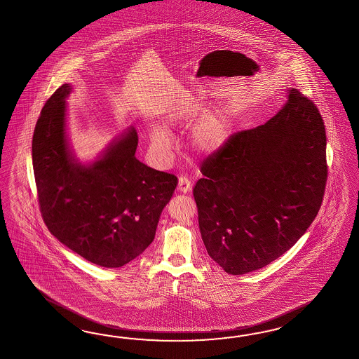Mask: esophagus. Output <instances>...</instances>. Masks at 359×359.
Here are the masks:
<instances>
[{
  "mask_svg": "<svg viewBox=\"0 0 359 359\" xmlns=\"http://www.w3.org/2000/svg\"><path fill=\"white\" fill-rule=\"evenodd\" d=\"M177 189L183 193L191 192L192 182L187 176H180L179 177V183H177Z\"/></svg>",
  "mask_w": 359,
  "mask_h": 359,
  "instance_id": "esophagus-1",
  "label": "esophagus"
}]
</instances>
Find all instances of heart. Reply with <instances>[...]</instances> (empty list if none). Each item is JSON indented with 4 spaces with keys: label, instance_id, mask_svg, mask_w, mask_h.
Returning a JSON list of instances; mask_svg holds the SVG:
<instances>
[{
    "label": "heart",
    "instance_id": "obj_1",
    "mask_svg": "<svg viewBox=\"0 0 359 359\" xmlns=\"http://www.w3.org/2000/svg\"><path fill=\"white\" fill-rule=\"evenodd\" d=\"M183 121L180 116H172L171 122L179 123ZM229 133V119L228 115L223 111L209 115L203 122L197 127L194 132V144L203 151H212L220 148ZM150 137L153 145L161 151H168L172 148V136L162 126H154L150 130Z\"/></svg>",
    "mask_w": 359,
    "mask_h": 359
}]
</instances>
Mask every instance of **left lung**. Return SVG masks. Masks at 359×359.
Masks as SVG:
<instances>
[{"label":"left lung","mask_w":359,"mask_h":359,"mask_svg":"<svg viewBox=\"0 0 359 359\" xmlns=\"http://www.w3.org/2000/svg\"><path fill=\"white\" fill-rule=\"evenodd\" d=\"M325 128L311 100L288 89L270 121L236 132L206 158L193 188L202 240L231 275L259 270L314 222L327 183Z\"/></svg>","instance_id":"obj_1"}]
</instances>
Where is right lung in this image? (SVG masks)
Here are the masks:
<instances>
[{
  "instance_id": "obj_1",
  "label": "right lung",
  "mask_w": 359,
  "mask_h": 359,
  "mask_svg": "<svg viewBox=\"0 0 359 359\" xmlns=\"http://www.w3.org/2000/svg\"><path fill=\"white\" fill-rule=\"evenodd\" d=\"M71 90L70 84L58 88L36 123L32 163L40 211L53 236L72 252L101 267H122L154 240L177 177L135 157L133 127L93 163L78 162L66 136Z\"/></svg>"
}]
</instances>
